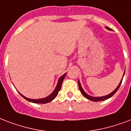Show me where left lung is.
<instances>
[{
    "mask_svg": "<svg viewBox=\"0 0 131 131\" xmlns=\"http://www.w3.org/2000/svg\"><path fill=\"white\" fill-rule=\"evenodd\" d=\"M108 30H111V28H107ZM124 73H125V71H124ZM123 77H124V75H123ZM122 80H123V78L122 79V80H121V82H120V84H119V85L118 86V87L116 88V89L114 90V91H113L112 92V93H110V94H108V95H106V96H101V97H92V96H89L88 94H87L84 91V90L82 89V86H81V84H80V82L78 81V86H79V88H80V92H81V93H82V94L83 96H84V97L86 98V99H88V100H90V101H94V102H97V101H105V100L107 99H109V98L112 97V96L114 95V94L116 93V92L118 91V90L119 89V88H120V85H121V84H122Z\"/></svg>",
    "mask_w": 131,
    "mask_h": 131,
    "instance_id": "obj_1",
    "label": "left lung"
}]
</instances>
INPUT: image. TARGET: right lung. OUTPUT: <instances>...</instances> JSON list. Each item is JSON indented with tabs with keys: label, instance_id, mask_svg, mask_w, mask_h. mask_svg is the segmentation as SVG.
I'll use <instances>...</instances> for the list:
<instances>
[{
	"label": "right lung",
	"instance_id": "obj_1",
	"mask_svg": "<svg viewBox=\"0 0 131 131\" xmlns=\"http://www.w3.org/2000/svg\"><path fill=\"white\" fill-rule=\"evenodd\" d=\"M66 73L64 74L63 75L61 76L59 80H58V82L57 86H56V88L54 90V91L52 92V93L50 94L49 96H48L47 97L44 98V99H28V98L25 97L24 96H23L22 94H20V95L22 96L23 98H24L26 100H27L28 101L32 102V103H41V104H45L47 103H49V102L51 101L52 100H53L56 97V96L58 95V92L60 91V90L61 88V86L62 84V82H63L64 79L65 78Z\"/></svg>",
	"mask_w": 131,
	"mask_h": 131
}]
</instances>
